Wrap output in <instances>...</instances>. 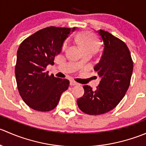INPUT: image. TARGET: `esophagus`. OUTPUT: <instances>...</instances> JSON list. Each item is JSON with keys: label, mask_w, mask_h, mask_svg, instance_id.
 I'll list each match as a JSON object with an SVG mask.
<instances>
[{"label": "esophagus", "mask_w": 146, "mask_h": 146, "mask_svg": "<svg viewBox=\"0 0 146 146\" xmlns=\"http://www.w3.org/2000/svg\"><path fill=\"white\" fill-rule=\"evenodd\" d=\"M78 83L76 82L73 81V80H71V81L70 82V85H71V86H74V85H77Z\"/></svg>", "instance_id": "obj_1"}]
</instances>
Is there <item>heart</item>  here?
<instances>
[{"label": "heart", "instance_id": "1", "mask_svg": "<svg viewBox=\"0 0 146 146\" xmlns=\"http://www.w3.org/2000/svg\"><path fill=\"white\" fill-rule=\"evenodd\" d=\"M76 43L81 48L84 54H93L96 53L100 48L101 43L99 38L96 35L91 32L85 31L78 34L76 36ZM68 48V42H64L61 46V50L65 51ZM80 62L79 63V64Z\"/></svg>", "mask_w": 146, "mask_h": 146}]
</instances>
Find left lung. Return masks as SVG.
Masks as SVG:
<instances>
[{"label": "left lung", "instance_id": "left-lung-1", "mask_svg": "<svg viewBox=\"0 0 146 146\" xmlns=\"http://www.w3.org/2000/svg\"><path fill=\"white\" fill-rule=\"evenodd\" d=\"M104 43L100 61L94 70L101 78L95 91L84 85V95L77 100L79 109L87 114L100 115L116 107L130 85L133 63L126 44L110 32L98 31Z\"/></svg>", "mask_w": 146, "mask_h": 146}]
</instances>
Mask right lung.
I'll list each match as a JSON object with an SVG mask.
<instances>
[{
  "instance_id": "1",
  "label": "right lung",
  "mask_w": 146,
  "mask_h": 146,
  "mask_svg": "<svg viewBox=\"0 0 146 146\" xmlns=\"http://www.w3.org/2000/svg\"><path fill=\"white\" fill-rule=\"evenodd\" d=\"M70 29L54 26L44 28L26 38L19 46L15 68L17 89L23 101L33 110H54L68 88V80L49 76L46 68L54 64Z\"/></svg>"
}]
</instances>
